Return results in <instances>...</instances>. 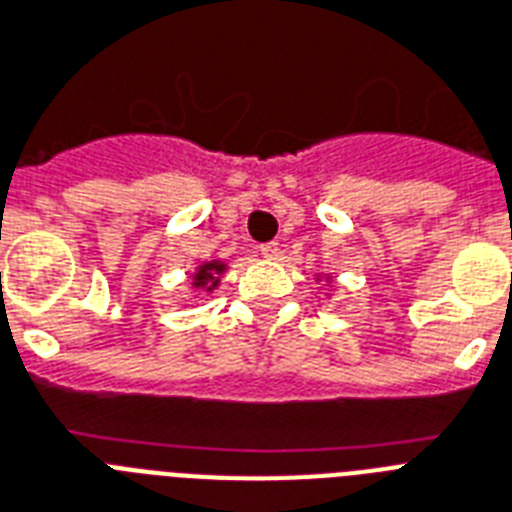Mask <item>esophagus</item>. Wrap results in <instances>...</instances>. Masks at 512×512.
<instances>
[{"instance_id": "34e87169", "label": "esophagus", "mask_w": 512, "mask_h": 512, "mask_svg": "<svg viewBox=\"0 0 512 512\" xmlns=\"http://www.w3.org/2000/svg\"><path fill=\"white\" fill-rule=\"evenodd\" d=\"M259 251H261V256H264V259H275L277 253H280V245H277V243H264L259 248Z\"/></svg>"}]
</instances>
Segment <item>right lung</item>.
Wrapping results in <instances>:
<instances>
[{
  "instance_id": "1",
  "label": "right lung",
  "mask_w": 512,
  "mask_h": 512,
  "mask_svg": "<svg viewBox=\"0 0 512 512\" xmlns=\"http://www.w3.org/2000/svg\"><path fill=\"white\" fill-rule=\"evenodd\" d=\"M216 272H222V264H206V267H200L198 269V275H195V282H198V285H203V288H206L208 282H211V288H216Z\"/></svg>"
}]
</instances>
